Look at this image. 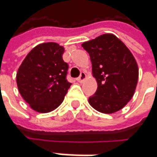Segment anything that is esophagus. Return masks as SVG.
I'll list each match as a JSON object with an SVG mask.
<instances>
[{"mask_svg": "<svg viewBox=\"0 0 157 157\" xmlns=\"http://www.w3.org/2000/svg\"><path fill=\"white\" fill-rule=\"evenodd\" d=\"M86 77H87V76H86V74L84 73V72H82L81 75H80V76H79L76 80H77V82H82L84 80L86 79Z\"/></svg>", "mask_w": 157, "mask_h": 157, "instance_id": "1", "label": "esophagus"}]
</instances>
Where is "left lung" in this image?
<instances>
[{
    "label": "left lung",
    "instance_id": "1",
    "mask_svg": "<svg viewBox=\"0 0 157 157\" xmlns=\"http://www.w3.org/2000/svg\"><path fill=\"white\" fill-rule=\"evenodd\" d=\"M92 62L97 82L89 102L95 109L112 114L122 109L134 95L138 81V66L132 53L116 35L105 34L82 43Z\"/></svg>",
    "mask_w": 157,
    "mask_h": 157
}]
</instances>
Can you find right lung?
<instances>
[{
  "label": "right lung",
  "instance_id": "1",
  "mask_svg": "<svg viewBox=\"0 0 157 157\" xmlns=\"http://www.w3.org/2000/svg\"><path fill=\"white\" fill-rule=\"evenodd\" d=\"M64 48L56 42L41 43L25 57L16 74L19 92L30 107L48 113L61 105L71 83L68 65L62 59Z\"/></svg>",
  "mask_w": 157,
  "mask_h": 157
}]
</instances>
